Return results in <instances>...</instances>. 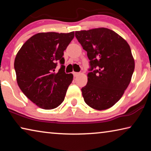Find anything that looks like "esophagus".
<instances>
[{"instance_id": "esophagus-1", "label": "esophagus", "mask_w": 151, "mask_h": 151, "mask_svg": "<svg viewBox=\"0 0 151 151\" xmlns=\"http://www.w3.org/2000/svg\"><path fill=\"white\" fill-rule=\"evenodd\" d=\"M80 75V73H76V72H73V75L74 76H77L78 75Z\"/></svg>"}]
</instances>
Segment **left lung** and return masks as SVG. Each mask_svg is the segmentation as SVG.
Wrapping results in <instances>:
<instances>
[{"instance_id": "8db88e82", "label": "left lung", "mask_w": 151, "mask_h": 151, "mask_svg": "<svg viewBox=\"0 0 151 151\" xmlns=\"http://www.w3.org/2000/svg\"><path fill=\"white\" fill-rule=\"evenodd\" d=\"M75 37L90 60L87 84L81 88L84 101L99 111L111 108L123 95L134 72L130 46L106 28L76 31Z\"/></svg>"}]
</instances>
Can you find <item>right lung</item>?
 Instances as JSON below:
<instances>
[{
    "instance_id": "add662e5",
    "label": "right lung",
    "mask_w": 151,
    "mask_h": 151,
    "mask_svg": "<svg viewBox=\"0 0 151 151\" xmlns=\"http://www.w3.org/2000/svg\"><path fill=\"white\" fill-rule=\"evenodd\" d=\"M75 32H40L25 42L17 54L14 69L17 81L25 96L40 108L49 110L63 103L73 74H66L64 50ZM62 65L55 72L57 62Z\"/></svg>"
}]
</instances>
